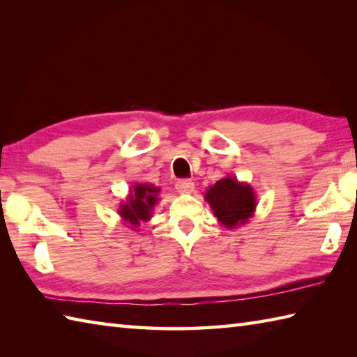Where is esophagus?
I'll list each match as a JSON object with an SVG mask.
<instances>
[{
  "label": "esophagus",
  "instance_id": "1",
  "mask_svg": "<svg viewBox=\"0 0 357 357\" xmlns=\"http://www.w3.org/2000/svg\"><path fill=\"white\" fill-rule=\"evenodd\" d=\"M176 190L179 193H192L195 190V184L190 179H181L176 183Z\"/></svg>",
  "mask_w": 357,
  "mask_h": 357
}]
</instances>
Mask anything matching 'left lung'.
<instances>
[{
  "label": "left lung",
  "mask_w": 357,
  "mask_h": 357,
  "mask_svg": "<svg viewBox=\"0 0 357 357\" xmlns=\"http://www.w3.org/2000/svg\"><path fill=\"white\" fill-rule=\"evenodd\" d=\"M204 198L213 210L215 218L229 230L248 224L257 206L253 187L230 174L210 185Z\"/></svg>",
  "instance_id": "8db88e82"
}]
</instances>
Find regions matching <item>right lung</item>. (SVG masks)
Segmentation results:
<instances>
[{
    "label": "right lung",
    "instance_id": "obj_1",
    "mask_svg": "<svg viewBox=\"0 0 357 357\" xmlns=\"http://www.w3.org/2000/svg\"><path fill=\"white\" fill-rule=\"evenodd\" d=\"M161 188L153 184H133L126 201L119 204L118 215L128 229L136 230L141 222H147L153 215V208L159 201Z\"/></svg>",
    "mask_w": 357,
    "mask_h": 357
}]
</instances>
